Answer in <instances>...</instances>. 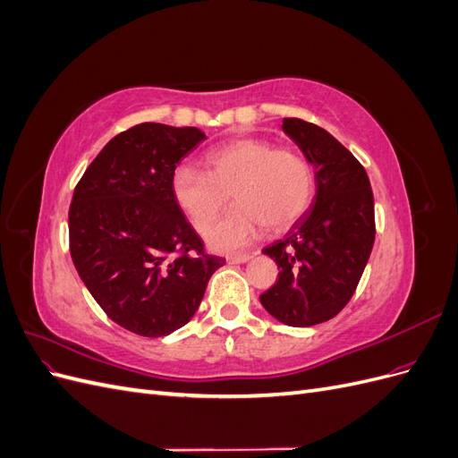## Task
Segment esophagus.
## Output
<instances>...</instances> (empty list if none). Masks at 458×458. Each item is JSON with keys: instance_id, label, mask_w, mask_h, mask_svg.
<instances>
[{"instance_id": "34e87169", "label": "esophagus", "mask_w": 458, "mask_h": 458, "mask_svg": "<svg viewBox=\"0 0 458 458\" xmlns=\"http://www.w3.org/2000/svg\"><path fill=\"white\" fill-rule=\"evenodd\" d=\"M250 259H252L250 254H239V256H229L227 263H231V266H237V263H246V261H250Z\"/></svg>"}]
</instances>
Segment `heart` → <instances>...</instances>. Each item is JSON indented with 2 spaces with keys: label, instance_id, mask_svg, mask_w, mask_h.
I'll return each instance as SVG.
<instances>
[{
  "label": "heart",
  "instance_id": "obj_1",
  "mask_svg": "<svg viewBox=\"0 0 458 458\" xmlns=\"http://www.w3.org/2000/svg\"><path fill=\"white\" fill-rule=\"evenodd\" d=\"M206 172L177 165L172 197L199 233H206L229 202L231 212L208 234L221 252H234L256 241L267 225L286 229L308 212L315 174L308 158L294 148H275L271 141L242 137L204 155Z\"/></svg>",
  "mask_w": 458,
  "mask_h": 458
}]
</instances>
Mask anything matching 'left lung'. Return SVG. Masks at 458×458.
<instances>
[{"label":"left lung","mask_w":458,"mask_h":458,"mask_svg":"<svg viewBox=\"0 0 458 458\" xmlns=\"http://www.w3.org/2000/svg\"><path fill=\"white\" fill-rule=\"evenodd\" d=\"M283 131L315 165L310 210L263 254L275 259L279 281L261 306L288 327H313L338 315L353 296L374 244V197L359 160L327 130L284 118Z\"/></svg>","instance_id":"8db88e82"}]
</instances>
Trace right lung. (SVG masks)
<instances>
[{"label":"right lung","instance_id":"right-lung-1","mask_svg":"<svg viewBox=\"0 0 458 458\" xmlns=\"http://www.w3.org/2000/svg\"><path fill=\"white\" fill-rule=\"evenodd\" d=\"M206 140L199 128L145 122L110 140L74 189L71 256L95 301L140 336H168L197 313L225 259L172 197V174Z\"/></svg>","mask_w":458,"mask_h":458}]
</instances>
